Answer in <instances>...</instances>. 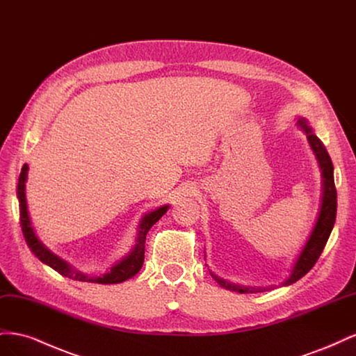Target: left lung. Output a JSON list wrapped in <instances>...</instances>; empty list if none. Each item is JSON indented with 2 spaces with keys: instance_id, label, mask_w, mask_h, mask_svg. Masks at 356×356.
Listing matches in <instances>:
<instances>
[{
  "instance_id": "left-lung-1",
  "label": "left lung",
  "mask_w": 356,
  "mask_h": 356,
  "mask_svg": "<svg viewBox=\"0 0 356 356\" xmlns=\"http://www.w3.org/2000/svg\"><path fill=\"white\" fill-rule=\"evenodd\" d=\"M296 122H297L296 124L305 132L307 143L316 157L318 166L321 170V200H319L321 203H319V211H318V217H316L314 229H312L306 243L303 245V248H301V251L297 255L293 267H291L288 277L282 282L284 286L297 282L298 279L303 277L310 268L315 266L330 238L334 222H336V212H337V191H336V186H334V166L330 159V154L325 149L324 144L321 143V139L314 134V131H312V127L309 126L306 118L298 117ZM211 276L217 281L220 286L234 291V293H241V294L263 293V291L272 288V286L238 285L234 282L225 281V279L213 275L212 272H211Z\"/></svg>"
}]
</instances>
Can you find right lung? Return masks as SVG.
I'll use <instances>...</instances> for the list:
<instances>
[{
    "mask_svg": "<svg viewBox=\"0 0 356 356\" xmlns=\"http://www.w3.org/2000/svg\"><path fill=\"white\" fill-rule=\"evenodd\" d=\"M28 170L29 166L25 163L22 170H20V177L17 182V199H19V209H20V225H22V232L25 236V241L29 246V250L34 252V255L38 258L41 263L50 266L53 270H56L62 276L74 279V281L80 282H93V284H120L127 281V279L134 277L144 264V250H145V236L148 230L163 217L166 211L170 208L169 204H163L152 212L145 213L138 224L136 229V238L135 245L132 250L129 251L122 260L115 261L108 270L102 273L101 276H89L88 273H83L77 268L72 267L68 261L63 260L55 252H51L49 248L40 241L34 227H32L28 203H26V179H28Z\"/></svg>",
    "mask_w": 356,
    "mask_h": 356,
    "instance_id": "obj_1",
    "label": "right lung"
}]
</instances>
